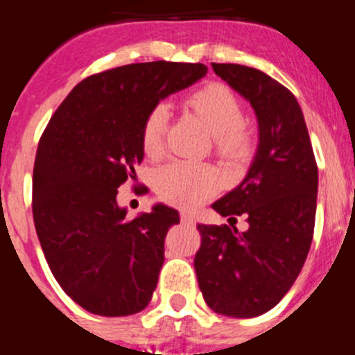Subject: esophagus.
Listing matches in <instances>:
<instances>
[{
  "instance_id": "1",
  "label": "esophagus",
  "mask_w": 355,
  "mask_h": 355,
  "mask_svg": "<svg viewBox=\"0 0 355 355\" xmlns=\"http://www.w3.org/2000/svg\"><path fill=\"white\" fill-rule=\"evenodd\" d=\"M181 222H183V224H188V225H193L196 224V216H193L192 213L183 211L181 213Z\"/></svg>"
}]
</instances>
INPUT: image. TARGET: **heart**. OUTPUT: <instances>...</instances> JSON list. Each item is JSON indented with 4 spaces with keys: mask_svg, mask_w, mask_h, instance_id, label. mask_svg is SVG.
Returning <instances> with one entry per match:
<instances>
[{
    "mask_svg": "<svg viewBox=\"0 0 355 355\" xmlns=\"http://www.w3.org/2000/svg\"><path fill=\"white\" fill-rule=\"evenodd\" d=\"M188 106L205 122L215 137L218 155L227 159L245 158L250 149V137L241 128L243 112L233 92L220 83L206 85L188 97ZM168 108L158 105L150 110L142 128L144 153L150 158L162 155ZM216 174L208 165L190 162L168 163L156 174V192L163 200L181 208L202 205L216 190Z\"/></svg>",
    "mask_w": 355,
    "mask_h": 355,
    "instance_id": "b5f03b06",
    "label": "heart"
}]
</instances>
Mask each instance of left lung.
Returning a JSON list of instances; mask_svg holds the SVG:
<instances>
[{
  "label": "left lung",
  "mask_w": 355,
  "mask_h": 355,
  "mask_svg": "<svg viewBox=\"0 0 355 355\" xmlns=\"http://www.w3.org/2000/svg\"><path fill=\"white\" fill-rule=\"evenodd\" d=\"M250 103L258 149L245 180L213 202L222 216L247 215L249 229L197 224L196 274L206 304L233 318H252L281 302L299 277L313 240L318 168L299 101L258 69L211 64Z\"/></svg>",
  "instance_id": "obj_1"
}]
</instances>
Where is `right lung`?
Here are the masks:
<instances>
[{"instance_id":"obj_1","label":"right lung","mask_w":355,"mask_h":355,"mask_svg":"<svg viewBox=\"0 0 355 355\" xmlns=\"http://www.w3.org/2000/svg\"><path fill=\"white\" fill-rule=\"evenodd\" d=\"M202 64L149 62L78 83L49 121L33 167V222L62 290L99 316L149 304L178 209L156 202L128 220L117 188L144 159L146 117L165 97L206 76Z\"/></svg>"}]
</instances>
